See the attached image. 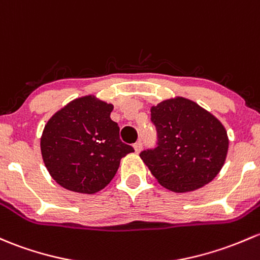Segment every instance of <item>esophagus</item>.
<instances>
[{
    "label": "esophagus",
    "mask_w": 260,
    "mask_h": 260,
    "mask_svg": "<svg viewBox=\"0 0 260 260\" xmlns=\"http://www.w3.org/2000/svg\"><path fill=\"white\" fill-rule=\"evenodd\" d=\"M133 147H135V151H136V153H139V152L142 151V147H143V144H142V142L139 141V142H137V143L133 144Z\"/></svg>",
    "instance_id": "obj_1"
}]
</instances>
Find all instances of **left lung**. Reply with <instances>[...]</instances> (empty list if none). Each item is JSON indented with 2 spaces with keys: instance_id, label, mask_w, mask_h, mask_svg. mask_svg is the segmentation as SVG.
<instances>
[{
  "instance_id": "1",
  "label": "left lung",
  "mask_w": 260,
  "mask_h": 260,
  "mask_svg": "<svg viewBox=\"0 0 260 260\" xmlns=\"http://www.w3.org/2000/svg\"><path fill=\"white\" fill-rule=\"evenodd\" d=\"M157 147L141 152L158 182L173 192H190L219 173L228 152L226 132L214 116L185 98L151 109Z\"/></svg>"
}]
</instances>
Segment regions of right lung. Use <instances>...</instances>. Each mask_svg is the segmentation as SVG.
Masks as SVG:
<instances>
[{
    "instance_id": "add662e5",
    "label": "right lung",
    "mask_w": 260,
    "mask_h": 260,
    "mask_svg": "<svg viewBox=\"0 0 260 260\" xmlns=\"http://www.w3.org/2000/svg\"><path fill=\"white\" fill-rule=\"evenodd\" d=\"M112 109L86 95L68 103L46 124L41 138L43 162L66 189L87 194L103 189L116 176L121 158L135 152L119 138Z\"/></svg>"
}]
</instances>
